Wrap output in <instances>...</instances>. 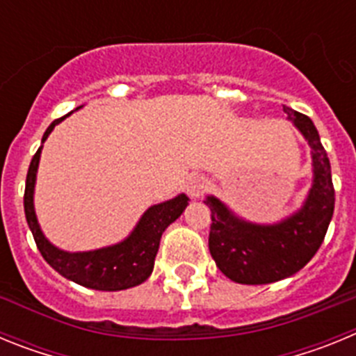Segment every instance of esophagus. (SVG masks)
<instances>
[{
    "label": "esophagus",
    "instance_id": "esophagus-1",
    "mask_svg": "<svg viewBox=\"0 0 356 356\" xmlns=\"http://www.w3.org/2000/svg\"><path fill=\"white\" fill-rule=\"evenodd\" d=\"M207 187H209V184H207L205 176H201V175H191V176H188L187 193L191 194L193 197L203 196V194H205V191H207Z\"/></svg>",
    "mask_w": 356,
    "mask_h": 356
}]
</instances>
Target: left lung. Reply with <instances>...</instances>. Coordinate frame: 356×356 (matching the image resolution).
Wrapping results in <instances>:
<instances>
[{
    "label": "left lung",
    "instance_id": "obj_1",
    "mask_svg": "<svg viewBox=\"0 0 356 356\" xmlns=\"http://www.w3.org/2000/svg\"><path fill=\"white\" fill-rule=\"evenodd\" d=\"M312 149V188L303 207L275 225H257L235 216L217 197H207L212 212L209 250L225 276L244 285H266L303 269L325 241L333 216L332 168L312 119L284 106Z\"/></svg>",
    "mask_w": 356,
    "mask_h": 356
}]
</instances>
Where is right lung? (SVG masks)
Here are the masks:
<instances>
[{
	"instance_id": "right-lung-1",
	"label": "right lung",
	"mask_w": 356,
	"mask_h": 356,
	"mask_svg": "<svg viewBox=\"0 0 356 356\" xmlns=\"http://www.w3.org/2000/svg\"><path fill=\"white\" fill-rule=\"evenodd\" d=\"M67 115L55 119L49 124L48 130L42 135V144L49 137L53 128L64 121ZM40 151H42V146L37 149L28 168L26 187H24V213H26L28 226L44 260L64 278L83 287L94 289V291H124V289L146 282L155 266V257L159 253L162 234L171 222H175L181 216L185 207L188 205V197L185 194H178L172 200L149 207L140 217L134 232L114 246L94 251H80V253L62 251L44 237L42 229L37 222L35 209H33V191H35Z\"/></svg>"
}]
</instances>
